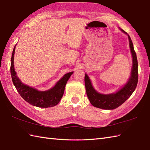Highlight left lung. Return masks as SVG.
Wrapping results in <instances>:
<instances>
[{
  "instance_id": "left-lung-1",
  "label": "left lung",
  "mask_w": 150,
  "mask_h": 150,
  "mask_svg": "<svg viewBox=\"0 0 150 150\" xmlns=\"http://www.w3.org/2000/svg\"><path fill=\"white\" fill-rule=\"evenodd\" d=\"M121 30L123 33L127 34L124 30ZM127 36L129 38L130 50L132 57V67L129 80L121 90L117 92L110 94L98 93L92 87L91 80L89 79L88 75L86 74H85V85L87 95L91 104L96 108L108 110L118 108L132 95L137 86L138 80V60L131 38L128 35Z\"/></svg>"
}]
</instances>
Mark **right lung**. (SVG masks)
<instances>
[{"mask_svg":"<svg viewBox=\"0 0 150 150\" xmlns=\"http://www.w3.org/2000/svg\"><path fill=\"white\" fill-rule=\"evenodd\" d=\"M14 46L12 51L11 64V74L15 87L23 99L29 104L38 108H46L57 105L63 97L65 85L68 80L70 77L73 71L65 74L59 80L54 86L46 91H39L24 84L16 75L14 66V56L15 52Z\"/></svg>","mask_w":150,"mask_h":150,"instance_id":"add662e5","label":"right lung"}]
</instances>
